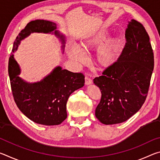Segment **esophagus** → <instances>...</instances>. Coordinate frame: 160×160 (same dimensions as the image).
Returning <instances> with one entry per match:
<instances>
[{
	"label": "esophagus",
	"mask_w": 160,
	"mask_h": 160,
	"mask_svg": "<svg viewBox=\"0 0 160 160\" xmlns=\"http://www.w3.org/2000/svg\"><path fill=\"white\" fill-rule=\"evenodd\" d=\"M85 85H90V84L92 83V80L90 77L88 76V75H86L85 76Z\"/></svg>",
	"instance_id": "1"
}]
</instances>
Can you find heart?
<instances>
[{"label": "heart", "mask_w": 160, "mask_h": 160, "mask_svg": "<svg viewBox=\"0 0 160 160\" xmlns=\"http://www.w3.org/2000/svg\"><path fill=\"white\" fill-rule=\"evenodd\" d=\"M109 34V29H101L85 37L81 43V47L75 43H71L68 46V55L75 63H82L86 61L87 57L82 48L93 49L99 47L95 53L96 62L100 66H109L115 62L123 44V39L117 35L109 38L103 42Z\"/></svg>", "instance_id": "b5f03b06"}]
</instances>
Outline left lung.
Instances as JSON below:
<instances>
[{
    "mask_svg": "<svg viewBox=\"0 0 160 160\" xmlns=\"http://www.w3.org/2000/svg\"><path fill=\"white\" fill-rule=\"evenodd\" d=\"M125 36V47L118 60L93 80L102 93L95 116L105 125L124 122L138 112L152 74L154 54L144 27L132 19Z\"/></svg>",
    "mask_w": 160,
    "mask_h": 160,
    "instance_id": "8db88e82",
    "label": "left lung"
}]
</instances>
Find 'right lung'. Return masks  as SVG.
Instances as JSON below:
<instances>
[{
  "mask_svg": "<svg viewBox=\"0 0 160 160\" xmlns=\"http://www.w3.org/2000/svg\"><path fill=\"white\" fill-rule=\"evenodd\" d=\"M52 33L61 39L62 50L65 37L56 30V24L44 20L29 22L16 38L12 52L17 51L21 40L31 33ZM8 74L14 100L22 113L34 123L45 126L59 125L67 118L66 104L69 96L84 86L85 76L58 66L44 79L29 83L18 76L20 68L11 53Z\"/></svg>",
  "mask_w": 160,
  "mask_h": 160,
  "instance_id": "add662e5",
  "label": "right lung"
}]
</instances>
